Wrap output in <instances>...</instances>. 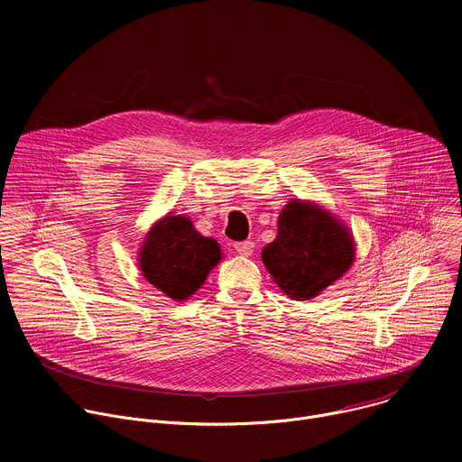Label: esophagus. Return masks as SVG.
<instances>
[{
  "label": "esophagus",
  "mask_w": 462,
  "mask_h": 462,
  "mask_svg": "<svg viewBox=\"0 0 462 462\" xmlns=\"http://www.w3.org/2000/svg\"><path fill=\"white\" fill-rule=\"evenodd\" d=\"M234 248H236L237 254L248 257V255H252V252H254V243H252V241H241V243H236Z\"/></svg>",
  "instance_id": "1"
}]
</instances>
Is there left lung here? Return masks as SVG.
Segmentation results:
<instances>
[{
	"instance_id": "left-lung-1",
	"label": "left lung",
	"mask_w": 462,
	"mask_h": 462,
	"mask_svg": "<svg viewBox=\"0 0 462 462\" xmlns=\"http://www.w3.org/2000/svg\"><path fill=\"white\" fill-rule=\"evenodd\" d=\"M351 230L328 210L292 199L278 217V236L261 252L274 283L292 300H312L355 263Z\"/></svg>"
}]
</instances>
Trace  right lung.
<instances>
[{
	"label": "right lung",
	"mask_w": 462,
	"mask_h": 462,
	"mask_svg": "<svg viewBox=\"0 0 462 462\" xmlns=\"http://www.w3.org/2000/svg\"><path fill=\"white\" fill-rule=\"evenodd\" d=\"M137 259L146 282L180 303L201 289L223 255L219 243L197 232L189 217L168 214L148 230Z\"/></svg>",
	"instance_id": "obj_1"
}]
</instances>
